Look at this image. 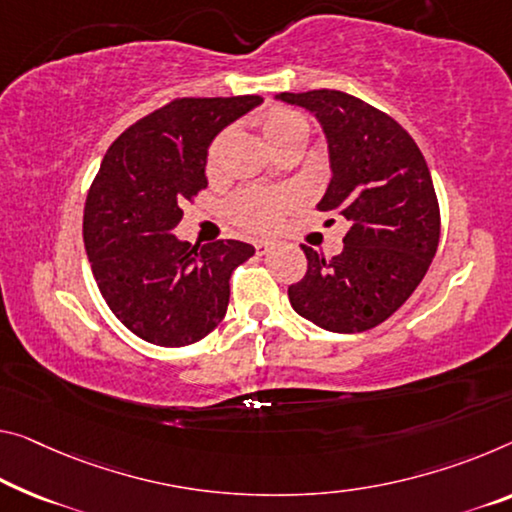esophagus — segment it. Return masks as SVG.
I'll use <instances>...</instances> for the list:
<instances>
[{"mask_svg": "<svg viewBox=\"0 0 512 512\" xmlns=\"http://www.w3.org/2000/svg\"><path fill=\"white\" fill-rule=\"evenodd\" d=\"M270 251H272V242H258V245H256V254L258 256H265V254H270Z\"/></svg>", "mask_w": 512, "mask_h": 512, "instance_id": "34e87169", "label": "esophagus"}]
</instances>
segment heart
<instances>
[{
	"label": "heart",
	"instance_id": "b5f03b06",
	"mask_svg": "<svg viewBox=\"0 0 512 512\" xmlns=\"http://www.w3.org/2000/svg\"><path fill=\"white\" fill-rule=\"evenodd\" d=\"M258 128H261L267 146L272 148V153H277L279 148L293 144V141H306L309 135V123L304 121L293 109L286 107H270L265 112L258 114ZM231 130L226 128L210 141L208 153H206V169L208 174H217L222 167L224 151L229 146ZM290 206H293V196L288 192L279 190H247L235 196L229 206V217L235 226L245 231H270L279 224Z\"/></svg>",
	"mask_w": 512,
	"mask_h": 512
}]
</instances>
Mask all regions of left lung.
<instances>
[{
    "label": "left lung",
    "mask_w": 512,
    "mask_h": 512,
    "mask_svg": "<svg viewBox=\"0 0 512 512\" xmlns=\"http://www.w3.org/2000/svg\"><path fill=\"white\" fill-rule=\"evenodd\" d=\"M279 100L316 114L332 162L318 210L350 224L338 256L302 245L306 272L288 286V300L329 332H366L407 302L435 258L442 222L428 164L403 125L350 93L318 89Z\"/></svg>",
    "instance_id": "left-lung-1"
}]
</instances>
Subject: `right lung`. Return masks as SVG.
Instances as JSON below:
<instances>
[{"mask_svg": "<svg viewBox=\"0 0 512 512\" xmlns=\"http://www.w3.org/2000/svg\"><path fill=\"white\" fill-rule=\"evenodd\" d=\"M261 96L176 98L107 148L86 194L84 247L100 295L132 334L162 348L201 341L226 316L240 240L180 242L183 203L206 190V153Z\"/></svg>", "mask_w": 512, "mask_h": 512, "instance_id": "right-lung-1", "label": "right lung"}]
</instances>
